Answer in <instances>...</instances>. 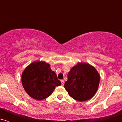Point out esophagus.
I'll list each match as a JSON object with an SVG mask.
<instances>
[{
    "label": "esophagus",
    "mask_w": 122,
    "mask_h": 122,
    "mask_svg": "<svg viewBox=\"0 0 122 122\" xmlns=\"http://www.w3.org/2000/svg\"><path fill=\"white\" fill-rule=\"evenodd\" d=\"M61 84H62V85H64V81L63 80H61Z\"/></svg>",
    "instance_id": "obj_1"
}]
</instances>
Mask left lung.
Masks as SVG:
<instances>
[{"mask_svg":"<svg viewBox=\"0 0 122 122\" xmlns=\"http://www.w3.org/2000/svg\"><path fill=\"white\" fill-rule=\"evenodd\" d=\"M100 81V75L89 64L78 63L68 73L65 88L73 99L86 101L94 96Z\"/></svg>","mask_w":122,"mask_h":122,"instance_id":"left-lung-1","label":"left lung"}]
</instances>
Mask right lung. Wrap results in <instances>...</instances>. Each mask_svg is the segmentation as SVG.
I'll use <instances>...</instances> for the list:
<instances>
[{"instance_id":"1","label":"right lung","mask_w":122,"mask_h":122,"mask_svg":"<svg viewBox=\"0 0 122 122\" xmlns=\"http://www.w3.org/2000/svg\"><path fill=\"white\" fill-rule=\"evenodd\" d=\"M25 90L33 99L41 100L52 94L56 86L61 82L50 65L43 61L34 62L29 65L22 75Z\"/></svg>"}]
</instances>
